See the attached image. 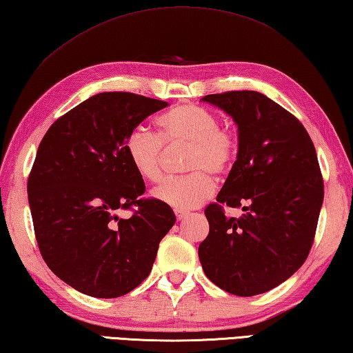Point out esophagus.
<instances>
[{
  "label": "esophagus",
  "instance_id": "obj_1",
  "mask_svg": "<svg viewBox=\"0 0 353 353\" xmlns=\"http://www.w3.org/2000/svg\"><path fill=\"white\" fill-rule=\"evenodd\" d=\"M174 214H176V219H177V221H183L185 217L188 216V211H183V210H174Z\"/></svg>",
  "mask_w": 353,
  "mask_h": 353
}]
</instances>
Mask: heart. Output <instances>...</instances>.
Instances as JSON below:
<instances>
[{"instance_id": "1", "label": "heart", "mask_w": 353, "mask_h": 353, "mask_svg": "<svg viewBox=\"0 0 353 353\" xmlns=\"http://www.w3.org/2000/svg\"><path fill=\"white\" fill-rule=\"evenodd\" d=\"M160 137L143 126L128 134L126 156L132 168L145 181L157 182L162 177L160 157L165 143H188V176L168 179L152 191L157 201L176 210H193L214 194L216 185L207 171L221 176L232 166L236 142L232 134L221 130L213 112L194 105H179L157 119Z\"/></svg>"}]
</instances>
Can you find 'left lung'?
<instances>
[{"mask_svg":"<svg viewBox=\"0 0 353 353\" xmlns=\"http://www.w3.org/2000/svg\"><path fill=\"white\" fill-rule=\"evenodd\" d=\"M238 126V156L217 203L205 208L210 233L199 245L207 278L236 296H254L304 264L315 238L324 183L301 121L256 91L205 95ZM242 206L227 218L221 205Z\"/></svg>","mask_w":353,"mask_h":353,"instance_id":"1","label":"left lung"}]
</instances>
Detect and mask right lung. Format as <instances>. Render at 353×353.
I'll return each instance as SVG.
<instances>
[{
  "label": "right lung",
  "mask_w": 353,
  "mask_h": 353,
  "mask_svg": "<svg viewBox=\"0 0 353 353\" xmlns=\"http://www.w3.org/2000/svg\"><path fill=\"white\" fill-rule=\"evenodd\" d=\"M166 106L131 92L92 95L38 146L28 181L38 247L57 276L89 296L119 298L142 284L174 225L170 205L140 199L145 182L125 151L128 134ZM128 208L134 214L121 220Z\"/></svg>",
  "instance_id": "1"
}]
</instances>
